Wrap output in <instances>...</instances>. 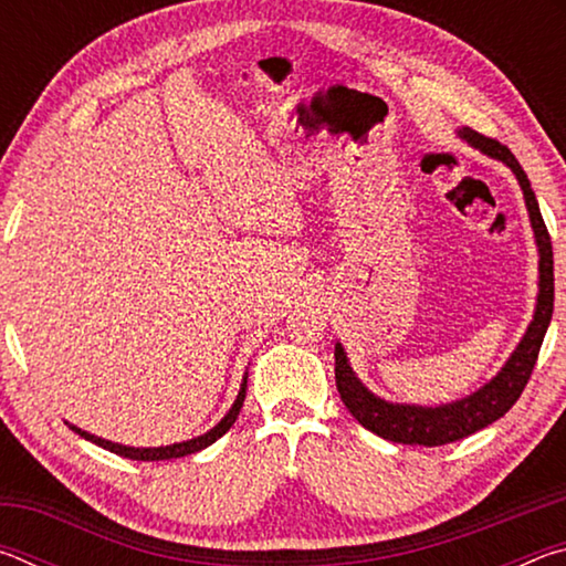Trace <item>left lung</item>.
<instances>
[{
    "mask_svg": "<svg viewBox=\"0 0 566 566\" xmlns=\"http://www.w3.org/2000/svg\"><path fill=\"white\" fill-rule=\"evenodd\" d=\"M459 137L467 139L474 149L484 151L486 157L504 161V165L514 171L516 181H520V187L524 191L526 212H530V222L534 229L536 247H539V294H536L534 319L530 327H526L522 342L516 344L512 357L506 359L500 375L492 381H486L482 389H476L474 395L457 399L452 405H391V401L371 395V391L361 385L349 367L347 352L342 349V344L334 347V377H337V389L344 407L352 411V417L357 419L364 429H369V432H375L377 437L389 439V442L397 444L442 447L474 434L479 429H484L486 424H492V421L504 417L506 411L514 407V401L520 399L526 381L532 377V369L536 364V357H539V347L554 312L552 239L522 165L516 161L510 149L500 145V142L484 137V134H479L474 129H459Z\"/></svg>",
    "mask_w": 566,
    "mask_h": 566,
    "instance_id": "1",
    "label": "left lung"
}]
</instances>
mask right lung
<instances>
[{"label":"right lung","instance_id":"add662e5","mask_svg":"<svg viewBox=\"0 0 566 566\" xmlns=\"http://www.w3.org/2000/svg\"><path fill=\"white\" fill-rule=\"evenodd\" d=\"M244 395H247V377L242 381V387H239V395L234 399L232 409L227 411L224 419L219 421L217 427L209 429L207 434L202 437H195V439H187V442H179V444H169V447H124V444H114V442H107V439L102 437H94L90 432H84V429L70 424L72 432H76L80 437L87 439V442L97 444L102 449H109V452L119 454V457H127V459H137V462H159V459H177V457H187V454H195L199 452V449H205L209 444H214L219 437L229 432V427L234 424L237 417H239V409H242L244 405Z\"/></svg>","mask_w":566,"mask_h":566}]
</instances>
